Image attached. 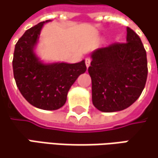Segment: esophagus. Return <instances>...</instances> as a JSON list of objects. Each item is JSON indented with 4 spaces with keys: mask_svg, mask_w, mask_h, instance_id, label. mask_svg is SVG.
Masks as SVG:
<instances>
[{
    "mask_svg": "<svg viewBox=\"0 0 158 158\" xmlns=\"http://www.w3.org/2000/svg\"><path fill=\"white\" fill-rule=\"evenodd\" d=\"M90 62H91V60H90L89 58H87V59L85 60V63H86L87 68H89V67L90 66Z\"/></svg>",
    "mask_w": 158,
    "mask_h": 158,
    "instance_id": "34e87169",
    "label": "esophagus"
}]
</instances>
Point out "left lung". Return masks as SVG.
<instances>
[{"label": "left lung", "instance_id": "left-lung-1", "mask_svg": "<svg viewBox=\"0 0 158 158\" xmlns=\"http://www.w3.org/2000/svg\"><path fill=\"white\" fill-rule=\"evenodd\" d=\"M89 73L92 102L102 112L120 111L141 95L148 78L147 52L139 36L127 28V42H115L91 53Z\"/></svg>", "mask_w": 158, "mask_h": 158}]
</instances>
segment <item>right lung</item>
I'll list each match as a JSON object with an SVG mask.
<instances>
[{
  "mask_svg": "<svg viewBox=\"0 0 158 158\" xmlns=\"http://www.w3.org/2000/svg\"><path fill=\"white\" fill-rule=\"evenodd\" d=\"M27 30L15 45L12 60L16 85L24 98L32 106L44 110H56L67 100V95L80 74L87 69L85 60L69 64H44L34 52L45 22Z\"/></svg>",
  "mask_w": 158,
  "mask_h": 158,
  "instance_id": "obj_1",
  "label": "right lung"
}]
</instances>
